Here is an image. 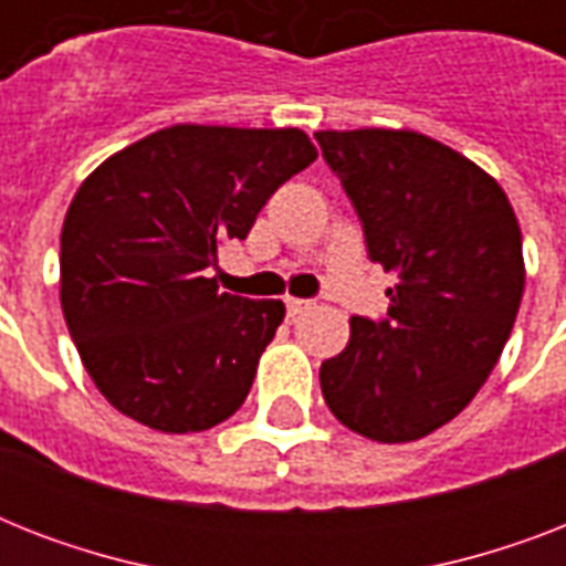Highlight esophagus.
<instances>
[{
	"label": "esophagus",
	"instance_id": "34e87169",
	"mask_svg": "<svg viewBox=\"0 0 566 566\" xmlns=\"http://www.w3.org/2000/svg\"><path fill=\"white\" fill-rule=\"evenodd\" d=\"M284 305H287V314H291V317H300L302 311L311 308V300H296V296H287V300H284Z\"/></svg>",
	"mask_w": 566,
	"mask_h": 566
}]
</instances>
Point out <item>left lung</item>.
<instances>
[{
  "instance_id": "8db88e82",
  "label": "left lung",
  "mask_w": 566,
  "mask_h": 566,
  "mask_svg": "<svg viewBox=\"0 0 566 566\" xmlns=\"http://www.w3.org/2000/svg\"><path fill=\"white\" fill-rule=\"evenodd\" d=\"M364 226L370 261L396 275L381 319H349L319 367L346 429L408 443L464 411L500 361L526 266L505 190L470 158L417 132H317Z\"/></svg>"
}]
</instances>
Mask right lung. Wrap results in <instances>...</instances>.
Wrapping results in <instances>:
<instances>
[{
    "mask_svg": "<svg viewBox=\"0 0 566 566\" xmlns=\"http://www.w3.org/2000/svg\"><path fill=\"white\" fill-rule=\"evenodd\" d=\"M314 158L300 128L172 126L82 181L61 229V308L119 413L188 434L243 405L284 305L222 293L217 247L247 238Z\"/></svg>",
    "mask_w": 566,
    "mask_h": 566,
    "instance_id": "1",
    "label": "right lung"
}]
</instances>
